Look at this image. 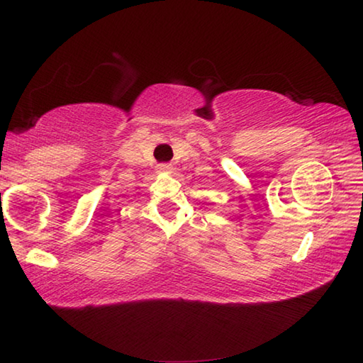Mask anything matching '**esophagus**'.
Masks as SVG:
<instances>
[{
	"mask_svg": "<svg viewBox=\"0 0 363 363\" xmlns=\"http://www.w3.org/2000/svg\"><path fill=\"white\" fill-rule=\"evenodd\" d=\"M158 171H160V173H169L171 167L167 163H163V164H160V167H158Z\"/></svg>",
	"mask_w": 363,
	"mask_h": 363,
	"instance_id": "obj_1",
	"label": "esophagus"
}]
</instances>
